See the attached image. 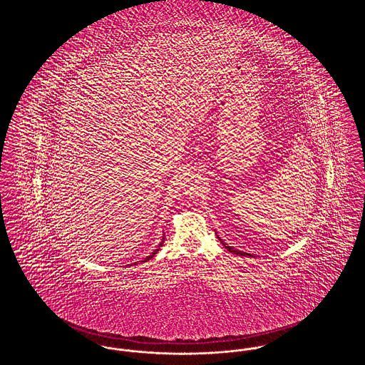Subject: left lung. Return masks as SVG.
<instances>
[{"instance_id": "8db88e82", "label": "left lung", "mask_w": 365, "mask_h": 365, "mask_svg": "<svg viewBox=\"0 0 365 365\" xmlns=\"http://www.w3.org/2000/svg\"><path fill=\"white\" fill-rule=\"evenodd\" d=\"M217 238H219V237H217ZM219 241H220V242H222V245H223V246H225V247H226V249H227V250H228V252H231V253H234V255H240V256H246V257H250V256H252V255H250V253H245V252H241V250H237V249H234V247H231V246H228V245H227V243L223 242V241H222V240H220V238H219Z\"/></svg>"}]
</instances>
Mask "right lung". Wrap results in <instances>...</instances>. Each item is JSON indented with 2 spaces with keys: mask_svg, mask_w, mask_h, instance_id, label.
<instances>
[{
  "mask_svg": "<svg viewBox=\"0 0 365 365\" xmlns=\"http://www.w3.org/2000/svg\"><path fill=\"white\" fill-rule=\"evenodd\" d=\"M164 237H165V235H163V240H161V242L158 243V246H157V249H155V250H153V252H152V253H150V255H149V256H148V257H146V259H145V260H143V262H145V261L150 260V259H152V257H155V255H156L157 252H158V250H160V247H161V246H163V243H164V240H165V238H164ZM134 264H137V262H134Z\"/></svg>",
  "mask_w": 365,
  "mask_h": 365,
  "instance_id": "obj_1",
  "label": "right lung"
}]
</instances>
